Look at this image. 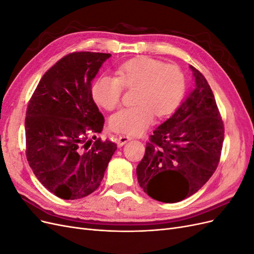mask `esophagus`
I'll use <instances>...</instances> for the list:
<instances>
[{"label": "esophagus", "mask_w": 254, "mask_h": 254, "mask_svg": "<svg viewBox=\"0 0 254 254\" xmlns=\"http://www.w3.org/2000/svg\"><path fill=\"white\" fill-rule=\"evenodd\" d=\"M131 140V137L128 136V135H125V134H122V135H119L117 137V143L120 145V146H123L124 144H126L128 141Z\"/></svg>", "instance_id": "1"}]
</instances>
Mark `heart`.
<instances>
[{
  "label": "heart",
  "instance_id": "heart-1",
  "mask_svg": "<svg viewBox=\"0 0 254 254\" xmlns=\"http://www.w3.org/2000/svg\"><path fill=\"white\" fill-rule=\"evenodd\" d=\"M117 75H103L92 86L94 101L108 111L119 107L124 88L136 89V105L121 109L110 119V126L117 132L141 134L151 125L155 114L164 118L176 111L186 94V77L180 68L150 57L126 61Z\"/></svg>",
  "mask_w": 254,
  "mask_h": 254
}]
</instances>
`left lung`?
Segmentation results:
<instances>
[{
  "mask_svg": "<svg viewBox=\"0 0 254 254\" xmlns=\"http://www.w3.org/2000/svg\"><path fill=\"white\" fill-rule=\"evenodd\" d=\"M196 88L146 143L136 166L140 187L155 200L174 203L200 190L218 166L225 127L211 87L194 66Z\"/></svg>",
  "mask_w": 254,
  "mask_h": 254,
  "instance_id": "1",
  "label": "left lung"
}]
</instances>
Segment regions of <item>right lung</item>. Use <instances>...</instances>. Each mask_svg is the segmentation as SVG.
I'll list each match as a JSON object with an SVG mask.
<instances>
[{
    "label": "right lung",
    "instance_id": "right-lung-1",
    "mask_svg": "<svg viewBox=\"0 0 254 254\" xmlns=\"http://www.w3.org/2000/svg\"><path fill=\"white\" fill-rule=\"evenodd\" d=\"M111 55L67 54L44 73L25 118L26 159L37 179L66 200L83 198L101 186L117 144L98 137L105 119L93 101L91 81Z\"/></svg>",
    "mask_w": 254,
    "mask_h": 254
}]
</instances>
